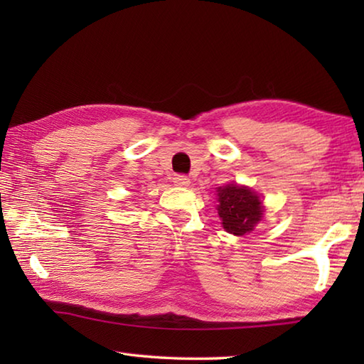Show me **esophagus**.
Masks as SVG:
<instances>
[{
	"label": "esophagus",
	"mask_w": 364,
	"mask_h": 364,
	"mask_svg": "<svg viewBox=\"0 0 364 364\" xmlns=\"http://www.w3.org/2000/svg\"><path fill=\"white\" fill-rule=\"evenodd\" d=\"M173 183H175V186L186 188V186H189V178L186 175H175Z\"/></svg>",
	"instance_id": "obj_1"
}]
</instances>
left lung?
Segmentation results:
<instances>
[{
  "mask_svg": "<svg viewBox=\"0 0 364 364\" xmlns=\"http://www.w3.org/2000/svg\"><path fill=\"white\" fill-rule=\"evenodd\" d=\"M218 213L222 227L230 235L244 236L255 230L262 219V202L257 192L236 183L218 189Z\"/></svg>",
  "mask_w": 364,
  "mask_h": 364,
  "instance_id": "1",
  "label": "left lung"
}]
</instances>
